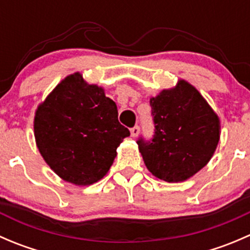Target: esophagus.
<instances>
[{
    "label": "esophagus",
    "instance_id": "esophagus-1",
    "mask_svg": "<svg viewBox=\"0 0 250 250\" xmlns=\"http://www.w3.org/2000/svg\"><path fill=\"white\" fill-rule=\"evenodd\" d=\"M139 132H140V127H139V125H134V127H133L132 129H130V134H132L133 138L138 137Z\"/></svg>",
    "mask_w": 250,
    "mask_h": 250
}]
</instances>
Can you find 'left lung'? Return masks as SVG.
Instances as JSON below:
<instances>
[{
    "mask_svg": "<svg viewBox=\"0 0 250 250\" xmlns=\"http://www.w3.org/2000/svg\"><path fill=\"white\" fill-rule=\"evenodd\" d=\"M155 132L137 144L146 168L161 180L179 183L201 170L220 138V121L195 87L179 81L150 99Z\"/></svg>",
    "mask_w": 250,
    "mask_h": 250,
    "instance_id": "left-lung-1",
    "label": "left lung"
}]
</instances>
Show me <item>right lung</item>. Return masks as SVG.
<instances>
[{"instance_id":"obj_1","label":"right lung","mask_w":250,"mask_h":250,"mask_svg":"<svg viewBox=\"0 0 250 250\" xmlns=\"http://www.w3.org/2000/svg\"><path fill=\"white\" fill-rule=\"evenodd\" d=\"M37 147L55 174L75 185H90L112 166L128 128L118 122L116 103L82 75L62 80L36 111Z\"/></svg>"}]
</instances>
